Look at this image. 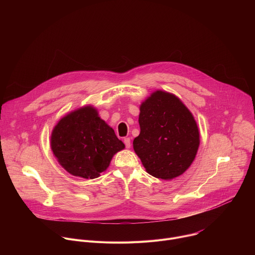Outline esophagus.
<instances>
[{
  "mask_svg": "<svg viewBox=\"0 0 255 255\" xmlns=\"http://www.w3.org/2000/svg\"><path fill=\"white\" fill-rule=\"evenodd\" d=\"M124 144H125L126 148H130V146H131V141H130V138H129V137L124 138Z\"/></svg>",
  "mask_w": 255,
  "mask_h": 255,
  "instance_id": "esophagus-1",
  "label": "esophagus"
}]
</instances>
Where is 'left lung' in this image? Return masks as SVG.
<instances>
[{"instance_id": "8db88e82", "label": "left lung", "mask_w": 255, "mask_h": 255, "mask_svg": "<svg viewBox=\"0 0 255 255\" xmlns=\"http://www.w3.org/2000/svg\"><path fill=\"white\" fill-rule=\"evenodd\" d=\"M140 134L133 148L146 171L171 179L194 161L200 144L197 123L189 109L175 96L156 91L140 106Z\"/></svg>"}]
</instances>
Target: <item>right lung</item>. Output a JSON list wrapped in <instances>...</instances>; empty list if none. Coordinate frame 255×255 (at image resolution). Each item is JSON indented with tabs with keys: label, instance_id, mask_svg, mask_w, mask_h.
<instances>
[{
	"label": "right lung",
	"instance_id": "right-lung-1",
	"mask_svg": "<svg viewBox=\"0 0 255 255\" xmlns=\"http://www.w3.org/2000/svg\"><path fill=\"white\" fill-rule=\"evenodd\" d=\"M124 147L90 106L63 117L51 135V149L58 162L70 174L84 178L98 177Z\"/></svg>",
	"mask_w": 255,
	"mask_h": 255
}]
</instances>
